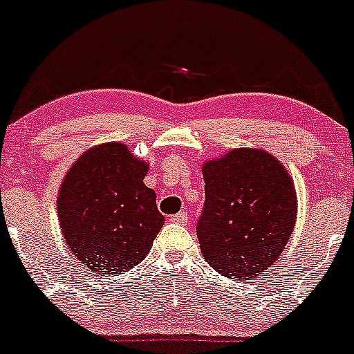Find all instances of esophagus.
<instances>
[{
  "label": "esophagus",
  "mask_w": 354,
  "mask_h": 354,
  "mask_svg": "<svg viewBox=\"0 0 354 354\" xmlns=\"http://www.w3.org/2000/svg\"><path fill=\"white\" fill-rule=\"evenodd\" d=\"M171 221L176 224H181V226H185V224L188 223V217L185 212H180V214H174V216H171Z\"/></svg>",
  "instance_id": "obj_1"
}]
</instances>
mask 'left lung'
Instances as JSON below:
<instances>
[{
  "label": "left lung",
  "instance_id": "left-lung-1",
  "mask_svg": "<svg viewBox=\"0 0 354 354\" xmlns=\"http://www.w3.org/2000/svg\"><path fill=\"white\" fill-rule=\"evenodd\" d=\"M205 203L197 224L203 259L231 279H255L286 248L296 224L292 176L262 149H233L202 164Z\"/></svg>",
  "mask_w": 354,
  "mask_h": 354
}]
</instances>
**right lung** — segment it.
Segmentation results:
<instances>
[{
	"label": "right lung",
	"mask_w": 354,
	"mask_h": 354,
	"mask_svg": "<svg viewBox=\"0 0 354 354\" xmlns=\"http://www.w3.org/2000/svg\"><path fill=\"white\" fill-rule=\"evenodd\" d=\"M149 164L123 142L87 149L68 169L58 192L65 243L85 269L114 276L147 257L164 216L145 187Z\"/></svg>",
	"instance_id": "add662e5"
}]
</instances>
